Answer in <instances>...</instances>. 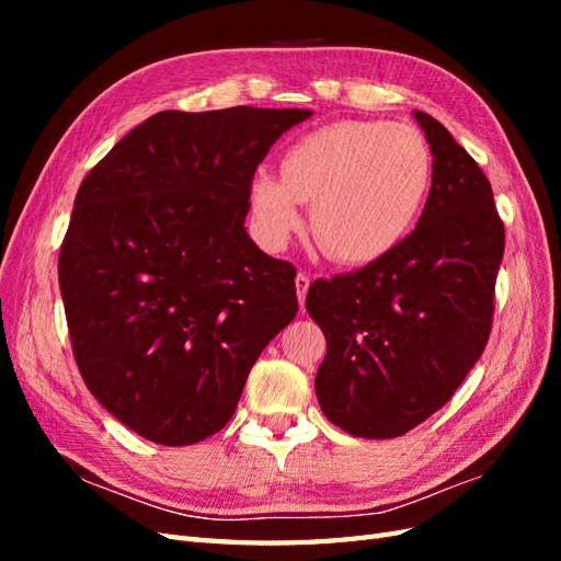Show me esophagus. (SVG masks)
<instances>
[{"label": "esophagus", "instance_id": "obj_1", "mask_svg": "<svg viewBox=\"0 0 561 561\" xmlns=\"http://www.w3.org/2000/svg\"><path fill=\"white\" fill-rule=\"evenodd\" d=\"M309 285H311V278H309L307 274H304V271H299L297 278H295V287H297V299H299V307H304V299H307Z\"/></svg>", "mask_w": 561, "mask_h": 561}]
</instances>
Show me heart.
<instances>
[{
    "label": "heart",
    "mask_w": 561,
    "mask_h": 561,
    "mask_svg": "<svg viewBox=\"0 0 561 561\" xmlns=\"http://www.w3.org/2000/svg\"><path fill=\"white\" fill-rule=\"evenodd\" d=\"M433 186V154L404 124L336 122L301 135L280 154V175L254 171L250 208L264 241L285 245L301 229V203L330 257L367 264L416 227Z\"/></svg>",
    "instance_id": "heart-1"
}]
</instances>
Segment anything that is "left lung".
<instances>
[{"label":"left lung","mask_w":561,"mask_h":561,"mask_svg":"<svg viewBox=\"0 0 561 561\" xmlns=\"http://www.w3.org/2000/svg\"><path fill=\"white\" fill-rule=\"evenodd\" d=\"M433 186L416 229L381 260L316 280L307 311L328 339L320 410L365 437H400L435 414L486 346L505 229L482 168L426 112Z\"/></svg>","instance_id":"1"}]
</instances>
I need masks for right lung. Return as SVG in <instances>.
I'll return each instance as SVG.
<instances>
[{
	"label": "right lung",
	"mask_w": 561,
	"mask_h": 561,
	"mask_svg": "<svg viewBox=\"0 0 561 561\" xmlns=\"http://www.w3.org/2000/svg\"><path fill=\"white\" fill-rule=\"evenodd\" d=\"M311 110H165L83 178L58 262L93 398L149 443L222 431L252 365L297 316L295 266L245 231L248 186Z\"/></svg>",
	"instance_id": "obj_1"
}]
</instances>
